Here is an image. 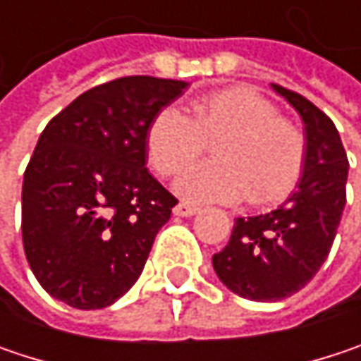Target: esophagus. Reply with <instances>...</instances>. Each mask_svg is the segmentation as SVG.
Returning <instances> with one entry per match:
<instances>
[{
  "label": "esophagus",
  "mask_w": 361,
  "mask_h": 361,
  "mask_svg": "<svg viewBox=\"0 0 361 361\" xmlns=\"http://www.w3.org/2000/svg\"><path fill=\"white\" fill-rule=\"evenodd\" d=\"M174 216H180V218H191V216H195L199 209L197 207H193V205H187V203H178V205H174Z\"/></svg>",
  "instance_id": "1"
}]
</instances>
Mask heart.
Returning a JSON list of instances; mask_svg holds the SVG:
<instances>
[{"label": "heart", "instance_id": "heart-1", "mask_svg": "<svg viewBox=\"0 0 361 361\" xmlns=\"http://www.w3.org/2000/svg\"><path fill=\"white\" fill-rule=\"evenodd\" d=\"M214 145L218 162L183 172L174 193L187 203H236L250 195L271 203L292 191L304 164V137L275 104L246 86L193 100L187 115L166 106L149 123L145 154L162 176H174Z\"/></svg>", "mask_w": 361, "mask_h": 361}]
</instances>
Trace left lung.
Returning <instances> with one entry per match:
<instances>
[{
  "instance_id": "left-lung-1",
  "label": "left lung",
  "mask_w": 361,
  "mask_h": 361,
  "mask_svg": "<svg viewBox=\"0 0 361 361\" xmlns=\"http://www.w3.org/2000/svg\"><path fill=\"white\" fill-rule=\"evenodd\" d=\"M302 118L306 152L296 191L277 209L234 221L212 263L219 281L255 302L296 294L321 269L345 207L348 154L335 123L310 100L271 84Z\"/></svg>"
}]
</instances>
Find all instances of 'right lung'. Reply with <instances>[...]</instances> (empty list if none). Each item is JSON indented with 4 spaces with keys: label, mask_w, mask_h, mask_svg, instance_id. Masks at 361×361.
Segmentation results:
<instances>
[{
    "label": "right lung",
    "mask_w": 361,
    "mask_h": 361,
    "mask_svg": "<svg viewBox=\"0 0 361 361\" xmlns=\"http://www.w3.org/2000/svg\"><path fill=\"white\" fill-rule=\"evenodd\" d=\"M187 88L178 80L118 78L49 121L22 185L24 252L44 292L96 310L140 279L176 205L145 168V135Z\"/></svg>",
    "instance_id": "1"
}]
</instances>
